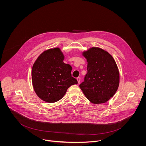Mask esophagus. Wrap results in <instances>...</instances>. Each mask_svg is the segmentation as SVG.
<instances>
[{
    "label": "esophagus",
    "mask_w": 146,
    "mask_h": 146,
    "mask_svg": "<svg viewBox=\"0 0 146 146\" xmlns=\"http://www.w3.org/2000/svg\"><path fill=\"white\" fill-rule=\"evenodd\" d=\"M77 79L78 83H80V77H78V78H77Z\"/></svg>",
    "instance_id": "1"
}]
</instances>
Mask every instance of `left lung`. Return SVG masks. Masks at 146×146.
<instances>
[{
    "instance_id": "left-lung-1",
    "label": "left lung",
    "mask_w": 146,
    "mask_h": 146,
    "mask_svg": "<svg viewBox=\"0 0 146 146\" xmlns=\"http://www.w3.org/2000/svg\"><path fill=\"white\" fill-rule=\"evenodd\" d=\"M83 56L88 62L87 73L79 87L92 103H105L119 86V74L115 62L107 52L97 47L84 52Z\"/></svg>"
}]
</instances>
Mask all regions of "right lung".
Segmentation results:
<instances>
[{
  "label": "right lung",
  "mask_w": 146,
  "mask_h": 146,
  "mask_svg": "<svg viewBox=\"0 0 146 146\" xmlns=\"http://www.w3.org/2000/svg\"><path fill=\"white\" fill-rule=\"evenodd\" d=\"M63 60L62 52L56 48L44 51L34 63L32 70L34 90L46 102L60 100L69 87L78 83L72 76L71 66L64 63Z\"/></svg>",
  "instance_id": "right-lung-1"
}]
</instances>
